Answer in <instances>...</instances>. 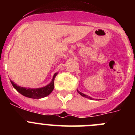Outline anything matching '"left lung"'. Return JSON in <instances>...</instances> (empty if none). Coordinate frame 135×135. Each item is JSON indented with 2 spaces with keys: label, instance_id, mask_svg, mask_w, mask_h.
Returning a JSON list of instances; mask_svg holds the SVG:
<instances>
[{
  "label": "left lung",
  "instance_id": "8db88e82",
  "mask_svg": "<svg viewBox=\"0 0 135 135\" xmlns=\"http://www.w3.org/2000/svg\"><path fill=\"white\" fill-rule=\"evenodd\" d=\"M77 91H78V93H79L80 95H82V97H86V98H88V99H92V98H91V97H89V96H88V95H84V94L82 93H81V92L78 91V90H77Z\"/></svg>",
  "mask_w": 135,
  "mask_h": 135
}]
</instances>
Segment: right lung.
<instances>
[{
	"label": "right lung",
	"instance_id": "1",
	"mask_svg": "<svg viewBox=\"0 0 135 135\" xmlns=\"http://www.w3.org/2000/svg\"><path fill=\"white\" fill-rule=\"evenodd\" d=\"M57 73L55 74L53 76V78L51 82L48 85H46L45 87H42L39 89H27V88H23V87L19 86L15 84L13 81L11 80L13 86L16 89L17 91L21 93V95L25 97H29V98L33 99H40L43 98L45 97H46L49 94L51 93V92L53 91L54 89V80L55 78L57 76Z\"/></svg>",
	"mask_w": 135,
	"mask_h": 135
}]
</instances>
